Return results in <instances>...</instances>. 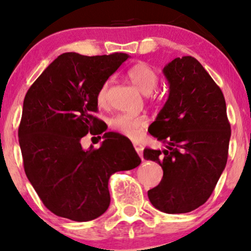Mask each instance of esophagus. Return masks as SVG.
I'll return each mask as SVG.
<instances>
[{"mask_svg": "<svg viewBox=\"0 0 251 251\" xmlns=\"http://www.w3.org/2000/svg\"><path fill=\"white\" fill-rule=\"evenodd\" d=\"M133 146H134L136 153L139 154V156L142 158V151H144V147H142L140 144H138V142H134V144H133Z\"/></svg>", "mask_w": 251, "mask_h": 251, "instance_id": "34e87169", "label": "esophagus"}]
</instances>
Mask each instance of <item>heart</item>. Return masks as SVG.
Here are the masks:
<instances>
[{
    "label": "heart",
    "instance_id": "obj_1",
    "mask_svg": "<svg viewBox=\"0 0 251 251\" xmlns=\"http://www.w3.org/2000/svg\"><path fill=\"white\" fill-rule=\"evenodd\" d=\"M126 76L145 95L153 93L158 83L157 72L145 62H138L129 67L126 72ZM107 94H109V84L104 83L100 88L96 96L98 105H105L107 102ZM146 124H147V119L145 116L128 115V113L117 115L110 120L111 128L132 139L140 134V131L145 127Z\"/></svg>",
    "mask_w": 251,
    "mask_h": 251
}]
</instances>
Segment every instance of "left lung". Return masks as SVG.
I'll list each match as a JSON object with an SVG mask.
<instances>
[{"label":"left lung","mask_w":251,"mask_h":251,"mask_svg":"<svg viewBox=\"0 0 251 251\" xmlns=\"http://www.w3.org/2000/svg\"><path fill=\"white\" fill-rule=\"evenodd\" d=\"M163 74L169 96L148 131L166 149L144 151L163 177L148 198L164 213H188L210 198L226 167L230 124L223 91L198 60L174 59Z\"/></svg>","instance_id":"1"}]
</instances>
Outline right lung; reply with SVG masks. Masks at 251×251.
Returning <instances> with one entry per match:
<instances>
[{"instance_id": "add662e5", "label": "right lung", "mask_w": 251, "mask_h": 251, "mask_svg": "<svg viewBox=\"0 0 251 251\" xmlns=\"http://www.w3.org/2000/svg\"><path fill=\"white\" fill-rule=\"evenodd\" d=\"M128 58L63 53L25 95L18 128L24 170L43 204L58 217L80 223L100 217L110 205V176L141 163L132 142L118 133H104L98 149L81 146L89 132H104L93 116L97 93Z\"/></svg>"}]
</instances>
